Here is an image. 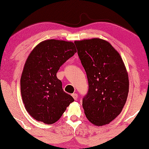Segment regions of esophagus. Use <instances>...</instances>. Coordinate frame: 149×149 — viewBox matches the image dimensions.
<instances>
[{
	"mask_svg": "<svg viewBox=\"0 0 149 149\" xmlns=\"http://www.w3.org/2000/svg\"><path fill=\"white\" fill-rule=\"evenodd\" d=\"M72 97H73V99H74L75 100H76L78 99V94H76V93H74V94H72Z\"/></svg>",
	"mask_w": 149,
	"mask_h": 149,
	"instance_id": "esophagus-1",
	"label": "esophagus"
}]
</instances>
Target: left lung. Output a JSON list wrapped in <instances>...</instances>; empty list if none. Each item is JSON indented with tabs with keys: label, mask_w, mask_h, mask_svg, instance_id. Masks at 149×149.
Segmentation results:
<instances>
[{
	"label": "left lung",
	"mask_w": 149,
	"mask_h": 149,
	"mask_svg": "<svg viewBox=\"0 0 149 149\" xmlns=\"http://www.w3.org/2000/svg\"><path fill=\"white\" fill-rule=\"evenodd\" d=\"M74 43L88 83L82 103L84 113L92 124L104 125L120 115L127 100L125 66L118 51L105 40L94 38Z\"/></svg>",
	"instance_id": "obj_1"
}]
</instances>
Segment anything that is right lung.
I'll list each match as a JSON object with an SVG mask.
<instances>
[{"label": "right lung", "instance_id": "right-lung-1", "mask_svg": "<svg viewBox=\"0 0 149 149\" xmlns=\"http://www.w3.org/2000/svg\"><path fill=\"white\" fill-rule=\"evenodd\" d=\"M76 52L72 42L47 40L29 54L21 77V93L26 111L34 120L53 124L74 101L63 91L56 73Z\"/></svg>", "mask_w": 149, "mask_h": 149}]
</instances>
